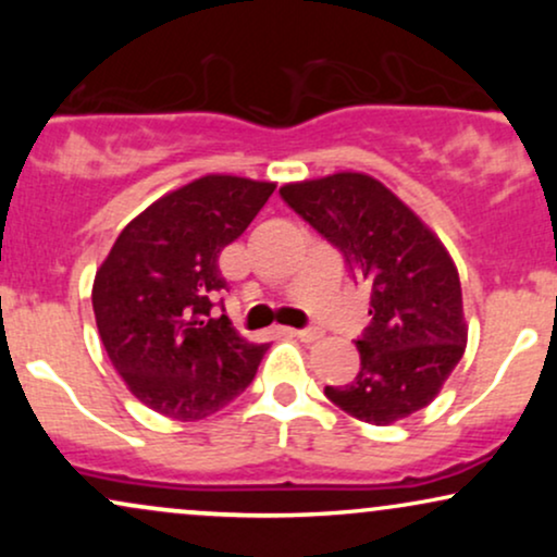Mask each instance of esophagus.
Segmentation results:
<instances>
[{
  "label": "esophagus",
  "instance_id": "34e87169",
  "mask_svg": "<svg viewBox=\"0 0 557 557\" xmlns=\"http://www.w3.org/2000/svg\"><path fill=\"white\" fill-rule=\"evenodd\" d=\"M290 335H296L298 341H304V343H314L322 337V332H319L317 327H306V330H290Z\"/></svg>",
  "mask_w": 557,
  "mask_h": 557
}]
</instances>
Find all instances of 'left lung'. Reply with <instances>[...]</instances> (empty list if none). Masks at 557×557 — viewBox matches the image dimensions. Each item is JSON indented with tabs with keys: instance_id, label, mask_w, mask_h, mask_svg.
<instances>
[{
	"instance_id": "8db88e82",
	"label": "left lung",
	"mask_w": 557,
	"mask_h": 557,
	"mask_svg": "<svg viewBox=\"0 0 557 557\" xmlns=\"http://www.w3.org/2000/svg\"><path fill=\"white\" fill-rule=\"evenodd\" d=\"M372 290L354 382L324 387L350 417L385 426L430 406L466 350L463 296L443 240L387 185L335 172L280 188Z\"/></svg>"
}]
</instances>
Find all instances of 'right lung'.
Masks as SVG:
<instances>
[{
  "label": "right lung",
  "mask_w": 557,
  "mask_h": 557,
  "mask_svg": "<svg viewBox=\"0 0 557 557\" xmlns=\"http://www.w3.org/2000/svg\"><path fill=\"white\" fill-rule=\"evenodd\" d=\"M274 188L238 175L196 177L133 216L96 270L99 337L151 411L207 419L251 385L267 345L240 337L212 298L227 290L220 253Z\"/></svg>",
  "instance_id": "right-lung-1"
}]
</instances>
